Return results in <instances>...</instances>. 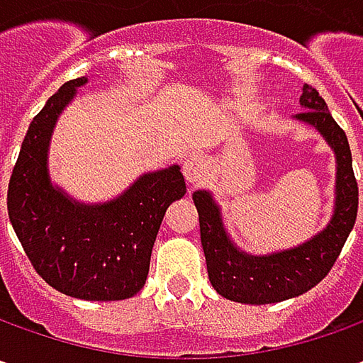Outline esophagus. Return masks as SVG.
Masks as SVG:
<instances>
[{
  "label": "esophagus",
  "instance_id": "1",
  "mask_svg": "<svg viewBox=\"0 0 363 363\" xmlns=\"http://www.w3.org/2000/svg\"><path fill=\"white\" fill-rule=\"evenodd\" d=\"M184 175H186V182L189 186L200 184L206 175V161L200 155H189L188 160L184 161Z\"/></svg>",
  "mask_w": 363,
  "mask_h": 363
}]
</instances>
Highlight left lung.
<instances>
[{
  "instance_id": "1",
  "label": "left lung",
  "mask_w": 363,
  "mask_h": 363,
  "mask_svg": "<svg viewBox=\"0 0 363 363\" xmlns=\"http://www.w3.org/2000/svg\"><path fill=\"white\" fill-rule=\"evenodd\" d=\"M301 106L305 111L295 115V119L321 133L337 160L333 216L328 226L315 234L311 240L289 250L252 257L232 244L212 194L202 189L194 191L191 198L200 216V236L208 277L218 295L226 299L248 305H267L307 293L328 277L356 224L357 182L347 137L313 86H303Z\"/></svg>"
}]
</instances>
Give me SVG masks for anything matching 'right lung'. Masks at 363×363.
I'll return each instance as SVG.
<instances>
[{
	"instance_id": "add662e5",
	"label": "right lung",
	"mask_w": 363,
	"mask_h": 363,
	"mask_svg": "<svg viewBox=\"0 0 363 363\" xmlns=\"http://www.w3.org/2000/svg\"><path fill=\"white\" fill-rule=\"evenodd\" d=\"M86 78L64 82L30 123L7 188V214L35 272L68 297L121 301L147 281L167 206L186 194L179 165L141 175L117 200L80 203L52 186L50 137Z\"/></svg>"
}]
</instances>
